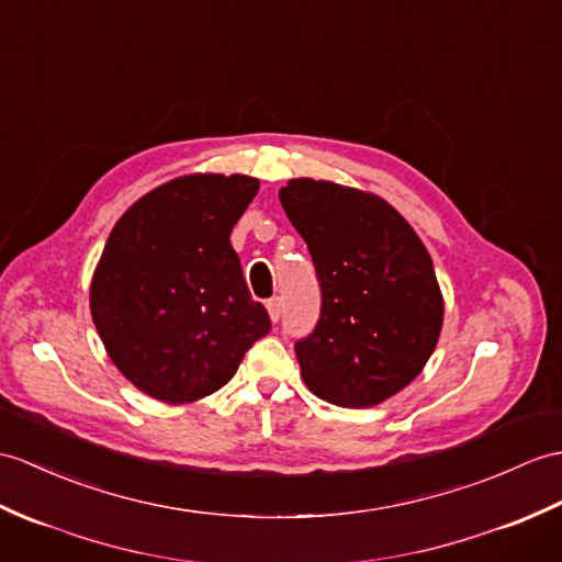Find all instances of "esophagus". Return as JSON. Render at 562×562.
<instances>
[{
  "label": "esophagus",
  "instance_id": "obj_1",
  "mask_svg": "<svg viewBox=\"0 0 562 562\" xmlns=\"http://www.w3.org/2000/svg\"><path fill=\"white\" fill-rule=\"evenodd\" d=\"M266 308H268V316H270V321H280V316H282V299L280 296H272V299H268V304H266Z\"/></svg>",
  "mask_w": 562,
  "mask_h": 562
}]
</instances>
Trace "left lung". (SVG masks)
Returning a JSON list of instances; mask_svg holds the SVG:
<instances>
[{
	"mask_svg": "<svg viewBox=\"0 0 562 562\" xmlns=\"http://www.w3.org/2000/svg\"><path fill=\"white\" fill-rule=\"evenodd\" d=\"M280 203L321 282V318L294 345L316 397L367 409L426 367L442 328V294L419 234L381 195L290 179Z\"/></svg>",
	"mask_w": 562,
	"mask_h": 562,
	"instance_id": "obj_1",
	"label": "left lung"
}]
</instances>
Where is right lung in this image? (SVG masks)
<instances>
[{
  "label": "right lung",
  "instance_id": "1",
  "mask_svg": "<svg viewBox=\"0 0 562 562\" xmlns=\"http://www.w3.org/2000/svg\"><path fill=\"white\" fill-rule=\"evenodd\" d=\"M258 187L246 175L177 177L112 227L90 282V316L140 393L167 404L213 395L270 330L229 244Z\"/></svg>",
  "mask_w": 562,
  "mask_h": 562
}]
</instances>
